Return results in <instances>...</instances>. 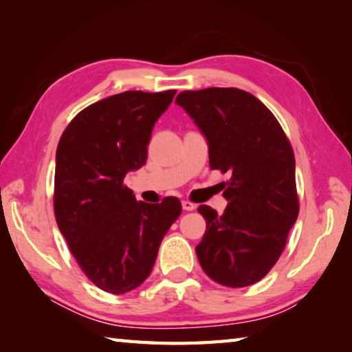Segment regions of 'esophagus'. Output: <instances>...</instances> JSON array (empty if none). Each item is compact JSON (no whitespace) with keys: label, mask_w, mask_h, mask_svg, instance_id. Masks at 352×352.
<instances>
[{"label":"esophagus","mask_w":352,"mask_h":352,"mask_svg":"<svg viewBox=\"0 0 352 352\" xmlns=\"http://www.w3.org/2000/svg\"><path fill=\"white\" fill-rule=\"evenodd\" d=\"M182 206H183L184 211H194L195 210V204H192V201H189V200H183Z\"/></svg>","instance_id":"1"}]
</instances>
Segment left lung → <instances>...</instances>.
Returning a JSON list of instances; mask_svg holds the SVG:
<instances>
[{"label": "left lung", "mask_w": 352, "mask_h": 352, "mask_svg": "<svg viewBox=\"0 0 352 352\" xmlns=\"http://www.w3.org/2000/svg\"><path fill=\"white\" fill-rule=\"evenodd\" d=\"M175 102L210 146V168L230 174L222 216L200 205L206 220L195 247L201 269L226 287L261 281L281 256L300 212L295 155L275 115L239 88L182 91Z\"/></svg>", "instance_id": "obj_1"}]
</instances>
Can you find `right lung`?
<instances>
[{"mask_svg": "<svg viewBox=\"0 0 352 352\" xmlns=\"http://www.w3.org/2000/svg\"><path fill=\"white\" fill-rule=\"evenodd\" d=\"M177 90L124 91L77 113L58 141L54 214L80 270L109 294L151 275L160 243L182 214L177 197L136 201L124 178L146 164L158 118Z\"/></svg>", "mask_w": 352, "mask_h": 352, "instance_id": "add662e5", "label": "right lung"}]
</instances>
